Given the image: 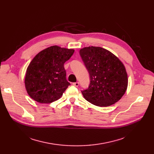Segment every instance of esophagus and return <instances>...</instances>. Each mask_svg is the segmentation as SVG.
I'll list each match as a JSON object with an SVG mask.
<instances>
[{
  "label": "esophagus",
  "mask_w": 154,
  "mask_h": 154,
  "mask_svg": "<svg viewBox=\"0 0 154 154\" xmlns=\"http://www.w3.org/2000/svg\"><path fill=\"white\" fill-rule=\"evenodd\" d=\"M72 85H74L75 87H78V86L79 85V82H74V83L72 84Z\"/></svg>",
  "instance_id": "1"
}]
</instances>
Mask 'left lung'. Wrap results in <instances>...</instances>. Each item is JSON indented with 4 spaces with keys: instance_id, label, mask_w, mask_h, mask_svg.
I'll return each instance as SVG.
<instances>
[{
    "instance_id": "left-lung-1",
    "label": "left lung",
    "mask_w": 154,
    "mask_h": 154,
    "mask_svg": "<svg viewBox=\"0 0 154 154\" xmlns=\"http://www.w3.org/2000/svg\"><path fill=\"white\" fill-rule=\"evenodd\" d=\"M79 52L90 77L88 88L81 91L85 100L99 107L110 106L119 101L128 84L123 63L102 47H84Z\"/></svg>"
}]
</instances>
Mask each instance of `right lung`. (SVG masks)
<instances>
[{
  "label": "right lung",
  "mask_w": 154,
  "mask_h": 154,
  "mask_svg": "<svg viewBox=\"0 0 154 154\" xmlns=\"http://www.w3.org/2000/svg\"><path fill=\"white\" fill-rule=\"evenodd\" d=\"M74 52V49L55 45L36 55L27 67L25 78L26 90L32 99L50 103L61 97L70 85L63 65Z\"/></svg>",
  "instance_id": "obj_1"
}]
</instances>
